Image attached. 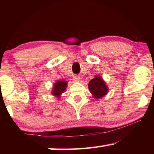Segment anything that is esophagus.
I'll use <instances>...</instances> for the list:
<instances>
[{"label":"esophagus","instance_id":"obj_1","mask_svg":"<svg viewBox=\"0 0 154 154\" xmlns=\"http://www.w3.org/2000/svg\"><path fill=\"white\" fill-rule=\"evenodd\" d=\"M73 79L74 80V81H76V82H79V81H80V77L79 76H78V75H75L74 77L73 78Z\"/></svg>","mask_w":154,"mask_h":154}]
</instances>
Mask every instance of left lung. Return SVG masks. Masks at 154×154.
Segmentation results:
<instances>
[{"instance_id":"obj_1","label":"left lung","mask_w":154,"mask_h":154,"mask_svg":"<svg viewBox=\"0 0 154 154\" xmlns=\"http://www.w3.org/2000/svg\"><path fill=\"white\" fill-rule=\"evenodd\" d=\"M88 89L91 92L92 97L96 100H99L106 95L109 92L108 85L100 75H96L89 82Z\"/></svg>"}]
</instances>
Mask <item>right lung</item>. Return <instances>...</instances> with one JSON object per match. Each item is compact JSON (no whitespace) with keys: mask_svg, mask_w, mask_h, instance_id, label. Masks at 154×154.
<instances>
[{"mask_svg":"<svg viewBox=\"0 0 154 154\" xmlns=\"http://www.w3.org/2000/svg\"><path fill=\"white\" fill-rule=\"evenodd\" d=\"M67 83H68V82L66 81H63V80H59V81H56L53 84V86H52V89L51 91L52 95L57 98V100H60L62 94L64 93L66 89Z\"/></svg>","mask_w":154,"mask_h":154,"instance_id":"1","label":"right lung"}]
</instances>
